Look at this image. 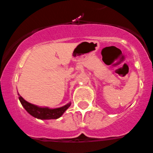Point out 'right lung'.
<instances>
[{
  "mask_svg": "<svg viewBox=\"0 0 153 153\" xmlns=\"http://www.w3.org/2000/svg\"><path fill=\"white\" fill-rule=\"evenodd\" d=\"M18 95L19 100L24 109H26V111L32 117L39 119V120H56V119L60 118L71 105V102H70L65 106L55 108V109H51L49 107H41V106H38L30 102H28L21 96H20L19 93Z\"/></svg>",
  "mask_w": 153,
  "mask_h": 153,
  "instance_id": "obj_1",
  "label": "right lung"
}]
</instances>
